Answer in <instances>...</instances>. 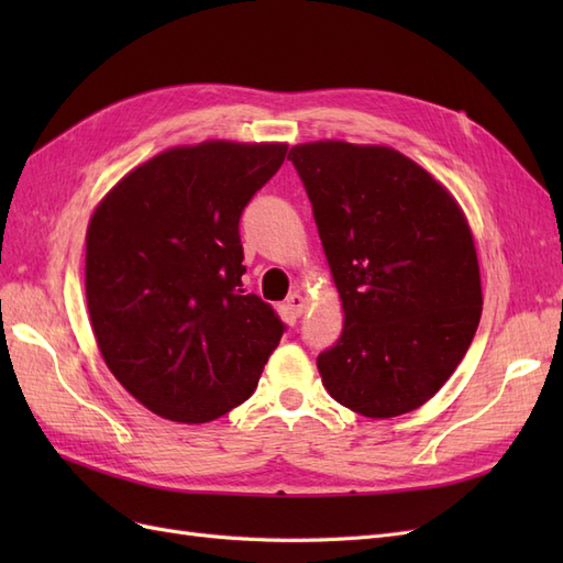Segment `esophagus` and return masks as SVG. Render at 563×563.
Masks as SVG:
<instances>
[{"instance_id":"obj_1","label":"esophagus","mask_w":563,"mask_h":563,"mask_svg":"<svg viewBox=\"0 0 563 563\" xmlns=\"http://www.w3.org/2000/svg\"><path fill=\"white\" fill-rule=\"evenodd\" d=\"M305 305H308V300H305V296L302 294H291L286 298V302H284V308L288 310V314H294V317H300L302 312H305Z\"/></svg>"}]
</instances>
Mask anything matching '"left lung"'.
<instances>
[{"label": "left lung", "instance_id": "obj_1", "mask_svg": "<svg viewBox=\"0 0 563 563\" xmlns=\"http://www.w3.org/2000/svg\"><path fill=\"white\" fill-rule=\"evenodd\" d=\"M343 302L317 356L329 395L366 418L416 411L463 362L482 317L474 234L455 197L387 145L314 141L288 152Z\"/></svg>", "mask_w": 563, "mask_h": 563}]
</instances>
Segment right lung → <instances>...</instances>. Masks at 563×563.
I'll return each mask as SVG.
<instances>
[{
	"mask_svg": "<svg viewBox=\"0 0 563 563\" xmlns=\"http://www.w3.org/2000/svg\"><path fill=\"white\" fill-rule=\"evenodd\" d=\"M286 143L203 141L139 164L87 228V308L112 376L152 413L211 422L244 404L284 323L244 294L240 216Z\"/></svg>",
	"mask_w": 563,
	"mask_h": 563,
	"instance_id": "obj_1",
	"label": "right lung"
}]
</instances>
